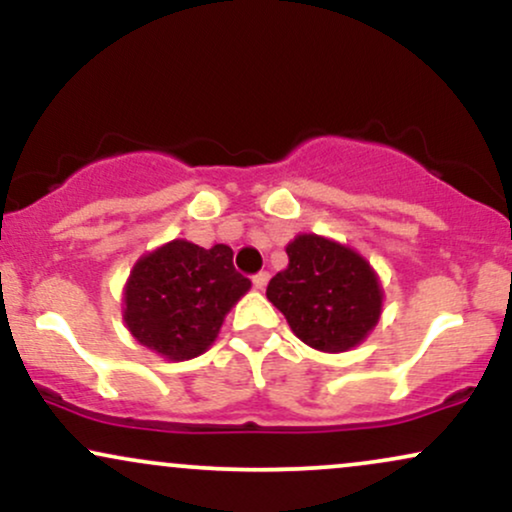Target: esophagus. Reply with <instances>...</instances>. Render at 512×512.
I'll list each match as a JSON object with an SVG mask.
<instances>
[{"mask_svg":"<svg viewBox=\"0 0 512 512\" xmlns=\"http://www.w3.org/2000/svg\"><path fill=\"white\" fill-rule=\"evenodd\" d=\"M267 281H269V274L267 272H260V274H255L252 276V286H255V289H264V286H267Z\"/></svg>","mask_w":512,"mask_h":512,"instance_id":"1","label":"esophagus"}]
</instances>
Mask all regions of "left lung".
Returning <instances> with one entry per match:
<instances>
[{"label":"left lung","mask_w":512,"mask_h":512,"mask_svg":"<svg viewBox=\"0 0 512 512\" xmlns=\"http://www.w3.org/2000/svg\"><path fill=\"white\" fill-rule=\"evenodd\" d=\"M289 267L269 281L267 298L301 342L327 354L354 349L378 325L383 286L346 245L301 233L286 245Z\"/></svg>","instance_id":"left-lung-1"}]
</instances>
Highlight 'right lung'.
Instances as JSON below:
<instances>
[{
  "label": "right lung",
  "mask_w": 512,
  "mask_h": 512,
  "mask_svg": "<svg viewBox=\"0 0 512 512\" xmlns=\"http://www.w3.org/2000/svg\"><path fill=\"white\" fill-rule=\"evenodd\" d=\"M250 291V279L233 267V250H204L170 240L139 257L125 286L127 330L168 361H187L214 344L223 317Z\"/></svg>",
  "instance_id": "add662e5"
}]
</instances>
